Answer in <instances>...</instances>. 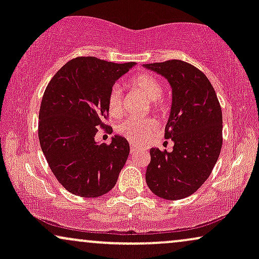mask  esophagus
I'll return each instance as SVG.
<instances>
[{
  "label": "esophagus",
  "instance_id": "obj_1",
  "mask_svg": "<svg viewBox=\"0 0 259 259\" xmlns=\"http://www.w3.org/2000/svg\"><path fill=\"white\" fill-rule=\"evenodd\" d=\"M140 150H142V147L139 146V145H135V144L130 145V153H132V154L136 153V152H138V151H140Z\"/></svg>",
  "mask_w": 259,
  "mask_h": 259
}]
</instances>
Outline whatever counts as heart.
<instances>
[{
  "mask_svg": "<svg viewBox=\"0 0 259 259\" xmlns=\"http://www.w3.org/2000/svg\"><path fill=\"white\" fill-rule=\"evenodd\" d=\"M130 88L150 102L153 112H163L165 103L162 99L163 86L158 79L151 74H138L130 80ZM107 109L112 118H119L123 113V97L119 88L114 86L109 91L107 97ZM157 130L156 121L152 119H126L118 125L117 132L121 136L136 144L146 141Z\"/></svg>",
  "mask_w": 259,
  "mask_h": 259,
  "instance_id": "b5f03b06",
  "label": "heart"
}]
</instances>
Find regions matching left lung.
Masks as SVG:
<instances>
[{
  "label": "left lung",
  "mask_w": 259,
  "mask_h": 259,
  "mask_svg": "<svg viewBox=\"0 0 259 259\" xmlns=\"http://www.w3.org/2000/svg\"><path fill=\"white\" fill-rule=\"evenodd\" d=\"M168 80L173 92L165 139L173 151L151 148L146 183L164 200L192 195L212 173L223 145V115L218 97L198 68L180 59L145 64Z\"/></svg>",
  "instance_id": "1"
}]
</instances>
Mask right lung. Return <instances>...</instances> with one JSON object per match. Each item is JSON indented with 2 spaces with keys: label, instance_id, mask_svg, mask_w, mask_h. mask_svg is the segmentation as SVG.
I'll list each match as a JSON object with an SVG mask.
<instances>
[{
  "label": "right lung",
  "instance_id": "right-lung-1",
  "mask_svg": "<svg viewBox=\"0 0 259 259\" xmlns=\"http://www.w3.org/2000/svg\"><path fill=\"white\" fill-rule=\"evenodd\" d=\"M135 62L112 63L78 57L65 63L45 90L38 112V140L52 173L73 195L99 197L114 187L130 152L123 136L95 141L99 127L113 132L107 97Z\"/></svg>",
  "mask_w": 259,
  "mask_h": 259
}]
</instances>
